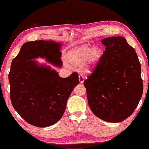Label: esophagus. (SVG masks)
I'll use <instances>...</instances> for the list:
<instances>
[{"label": "esophagus", "instance_id": "obj_1", "mask_svg": "<svg viewBox=\"0 0 149 149\" xmlns=\"http://www.w3.org/2000/svg\"><path fill=\"white\" fill-rule=\"evenodd\" d=\"M78 78H79V81H80V84H83L84 81V79L83 76L80 74L78 77Z\"/></svg>", "mask_w": 149, "mask_h": 149}]
</instances>
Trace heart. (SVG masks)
Segmentation results:
<instances>
[{
	"instance_id": "heart-1",
	"label": "heart",
	"mask_w": 149,
	"mask_h": 149,
	"mask_svg": "<svg viewBox=\"0 0 149 149\" xmlns=\"http://www.w3.org/2000/svg\"><path fill=\"white\" fill-rule=\"evenodd\" d=\"M87 57L85 63L82 66L85 72H89L97 67L102 57V51L99 47H93L88 45L74 49L69 52L68 58L70 63L74 65H79L83 63Z\"/></svg>"
}]
</instances>
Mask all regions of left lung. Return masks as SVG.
<instances>
[{"label": "left lung", "instance_id": "left-lung-1", "mask_svg": "<svg viewBox=\"0 0 149 149\" xmlns=\"http://www.w3.org/2000/svg\"><path fill=\"white\" fill-rule=\"evenodd\" d=\"M101 42L105 51L84 84L92 113L102 120L119 122L133 113L143 94L141 65L124 37H109Z\"/></svg>", "mask_w": 149, "mask_h": 149}]
</instances>
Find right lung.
<instances>
[{"instance_id":"obj_1","label":"right lung","mask_w":149,"mask_h":149,"mask_svg":"<svg viewBox=\"0 0 149 149\" xmlns=\"http://www.w3.org/2000/svg\"><path fill=\"white\" fill-rule=\"evenodd\" d=\"M62 44L54 41L25 42L11 62L9 73L10 97L13 108L30 124L44 127L55 124L63 115L67 101L78 85V74L73 72L61 78L47 64L62 65Z\"/></svg>"}]
</instances>
